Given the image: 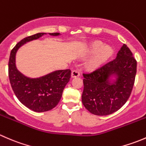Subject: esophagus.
<instances>
[{"label":"esophagus","instance_id":"34e87169","mask_svg":"<svg viewBox=\"0 0 146 146\" xmlns=\"http://www.w3.org/2000/svg\"><path fill=\"white\" fill-rule=\"evenodd\" d=\"M80 73H79L78 70H73L71 73V77L72 78H76V77H78V76H80Z\"/></svg>","mask_w":146,"mask_h":146}]
</instances>
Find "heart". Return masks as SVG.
Instances as JSON below:
<instances>
[{
	"mask_svg": "<svg viewBox=\"0 0 146 146\" xmlns=\"http://www.w3.org/2000/svg\"><path fill=\"white\" fill-rule=\"evenodd\" d=\"M90 53H93L92 58L88 61V67L96 68L107 61L113 54V49L108 45H103L100 41H95L90 45Z\"/></svg>",
	"mask_w": 146,
	"mask_h": 146,
	"instance_id": "1",
	"label": "heart"
}]
</instances>
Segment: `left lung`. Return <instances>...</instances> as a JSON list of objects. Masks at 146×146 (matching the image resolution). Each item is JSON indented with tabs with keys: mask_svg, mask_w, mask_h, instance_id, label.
I'll list each match as a JSON object with an SVG mask.
<instances>
[{
	"mask_svg": "<svg viewBox=\"0 0 146 146\" xmlns=\"http://www.w3.org/2000/svg\"><path fill=\"white\" fill-rule=\"evenodd\" d=\"M137 62L123 44L113 61L90 73H83L82 102L90 113L98 116L119 110L131 93L136 74ZM115 79L112 80V77Z\"/></svg>",
	"mask_w": 146,
	"mask_h": 146,
	"instance_id": "left-lung-1",
	"label": "left lung"
}]
</instances>
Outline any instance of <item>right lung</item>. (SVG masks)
Returning a JSON list of instances; mask_svg holds the SVG:
<instances>
[{"label": "right lung", "mask_w": 146, "mask_h": 146, "mask_svg": "<svg viewBox=\"0 0 146 146\" xmlns=\"http://www.w3.org/2000/svg\"><path fill=\"white\" fill-rule=\"evenodd\" d=\"M46 33H37L22 39L12 49L8 63V75L15 95L25 107L36 112L52 110L59 102L64 89L70 80V69L58 70L36 78L23 75L16 67L17 51L27 42L35 40ZM51 36L61 34L48 33Z\"/></svg>", "instance_id": "right-lung-1"}]
</instances>
